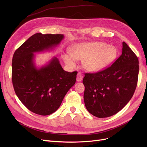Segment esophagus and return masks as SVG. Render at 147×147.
<instances>
[{"instance_id":"obj_1","label":"esophagus","mask_w":147,"mask_h":147,"mask_svg":"<svg viewBox=\"0 0 147 147\" xmlns=\"http://www.w3.org/2000/svg\"><path fill=\"white\" fill-rule=\"evenodd\" d=\"M83 75L80 73V72H78L77 74V81L80 82H81L82 80H83Z\"/></svg>"}]
</instances>
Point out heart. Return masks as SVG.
<instances>
[{
    "label": "heart",
    "instance_id": "1",
    "mask_svg": "<svg viewBox=\"0 0 147 147\" xmlns=\"http://www.w3.org/2000/svg\"><path fill=\"white\" fill-rule=\"evenodd\" d=\"M70 53H64L65 63L74 67L76 60L83 59V67L90 72H97L110 65L116 59V47L102 42L80 43L69 48Z\"/></svg>",
    "mask_w": 147,
    "mask_h": 147
}]
</instances>
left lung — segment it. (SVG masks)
<instances>
[{"label": "left lung", "mask_w": 147, "mask_h": 147, "mask_svg": "<svg viewBox=\"0 0 147 147\" xmlns=\"http://www.w3.org/2000/svg\"><path fill=\"white\" fill-rule=\"evenodd\" d=\"M139 70L137 56L123 42L122 54L112 65L97 73L84 74L83 98L87 110L97 118L119 112L134 94Z\"/></svg>", "instance_id": "8db88e82"}]
</instances>
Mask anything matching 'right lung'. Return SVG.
Listing matches in <instances>:
<instances>
[{"mask_svg":"<svg viewBox=\"0 0 147 147\" xmlns=\"http://www.w3.org/2000/svg\"><path fill=\"white\" fill-rule=\"evenodd\" d=\"M64 37L63 34H35L13 55V88L20 101L34 113L45 116L56 112L76 82L77 72L64 70L56 57L40 68L35 65L34 53L53 50Z\"/></svg>","mask_w":147,"mask_h":147,"instance_id":"right-lung-1","label":"right lung"}]
</instances>
